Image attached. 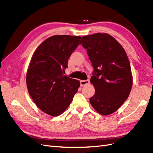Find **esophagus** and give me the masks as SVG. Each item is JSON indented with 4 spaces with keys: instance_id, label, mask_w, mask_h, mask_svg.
<instances>
[{
    "instance_id": "34e87169",
    "label": "esophagus",
    "mask_w": 153,
    "mask_h": 153,
    "mask_svg": "<svg viewBox=\"0 0 153 153\" xmlns=\"http://www.w3.org/2000/svg\"><path fill=\"white\" fill-rule=\"evenodd\" d=\"M89 83H90V81H89V80H81V81H80V85H81L82 87H83V86H84V85H85L89 84Z\"/></svg>"
}]
</instances>
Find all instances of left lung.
<instances>
[{"instance_id":"1","label":"left lung","mask_w":153,"mask_h":153,"mask_svg":"<svg viewBox=\"0 0 153 153\" xmlns=\"http://www.w3.org/2000/svg\"><path fill=\"white\" fill-rule=\"evenodd\" d=\"M80 44L87 50L94 68L90 81L95 93L90 103L101 115L113 114L131 90L133 77L127 54L121 44L106 33L83 36Z\"/></svg>"}]
</instances>
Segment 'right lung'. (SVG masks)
Wrapping results in <instances>:
<instances>
[{
  "instance_id": "obj_1",
  "label": "right lung",
  "mask_w": 153,
  "mask_h": 153,
  "mask_svg": "<svg viewBox=\"0 0 153 153\" xmlns=\"http://www.w3.org/2000/svg\"><path fill=\"white\" fill-rule=\"evenodd\" d=\"M80 36L55 35L36 48L26 75L31 98L51 116L62 114L70 105L80 81L64 75L68 59L80 45Z\"/></svg>"
}]
</instances>
